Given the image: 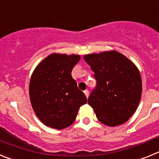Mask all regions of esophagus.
<instances>
[{"label":"esophagus","instance_id":"34e87169","mask_svg":"<svg viewBox=\"0 0 159 159\" xmlns=\"http://www.w3.org/2000/svg\"><path fill=\"white\" fill-rule=\"evenodd\" d=\"M84 94H85L86 97L88 98V95H89V91H88V90H85V91H84Z\"/></svg>","mask_w":159,"mask_h":159}]
</instances>
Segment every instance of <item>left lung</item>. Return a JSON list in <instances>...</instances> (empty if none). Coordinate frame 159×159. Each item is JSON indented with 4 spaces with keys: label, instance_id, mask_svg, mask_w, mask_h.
<instances>
[{
    "label": "left lung",
    "instance_id": "left-lung-1",
    "mask_svg": "<svg viewBox=\"0 0 159 159\" xmlns=\"http://www.w3.org/2000/svg\"><path fill=\"white\" fill-rule=\"evenodd\" d=\"M94 71L96 87L88 98L97 119L116 127L131 117L142 95V79L134 64L116 51L85 55Z\"/></svg>",
    "mask_w": 159,
    "mask_h": 159
}]
</instances>
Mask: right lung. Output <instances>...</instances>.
<instances>
[{"label":"right lung","instance_id":"obj_1","mask_svg":"<svg viewBox=\"0 0 159 159\" xmlns=\"http://www.w3.org/2000/svg\"><path fill=\"white\" fill-rule=\"evenodd\" d=\"M80 60L79 55L53 54L43 59L32 72L29 84L31 104L44 125L58 130L75 121L86 95L79 89L71 70Z\"/></svg>","mask_w":159,"mask_h":159}]
</instances>
